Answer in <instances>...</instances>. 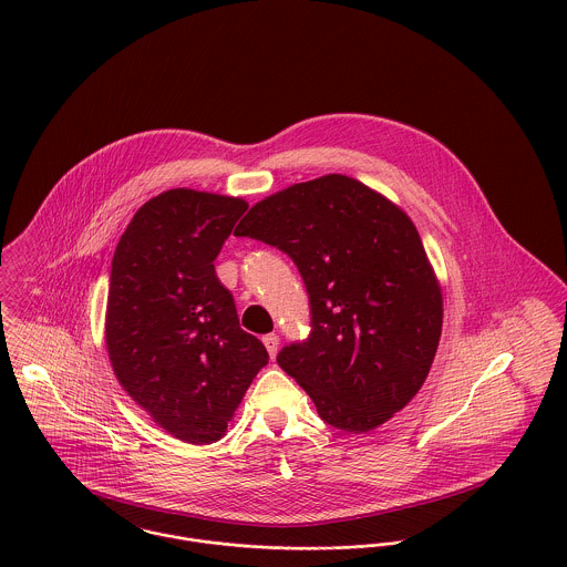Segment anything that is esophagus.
<instances>
[{
    "instance_id": "obj_1",
    "label": "esophagus",
    "mask_w": 567,
    "mask_h": 567,
    "mask_svg": "<svg viewBox=\"0 0 567 567\" xmlns=\"http://www.w3.org/2000/svg\"><path fill=\"white\" fill-rule=\"evenodd\" d=\"M264 347L268 349V355H270V358H275V355H277V351H279V336H277V333H268V336H264Z\"/></svg>"
}]
</instances>
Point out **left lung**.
<instances>
[{"mask_svg":"<svg viewBox=\"0 0 567 567\" xmlns=\"http://www.w3.org/2000/svg\"><path fill=\"white\" fill-rule=\"evenodd\" d=\"M234 234L288 252L306 281L310 338L284 347L277 362L324 423L362 434L419 393L443 295L402 207L351 176L324 174L255 203Z\"/></svg>","mask_w":567,"mask_h":567,"instance_id":"8db88e82","label":"left lung"}]
</instances>
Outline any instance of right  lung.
<instances>
[{"label":"right lung","instance_id":"obj_1","mask_svg":"<svg viewBox=\"0 0 567 567\" xmlns=\"http://www.w3.org/2000/svg\"><path fill=\"white\" fill-rule=\"evenodd\" d=\"M246 209L236 196L167 189L137 209L111 261L104 338L113 373L159 427L192 445L225 436L268 364L214 268Z\"/></svg>","mask_w":567,"mask_h":567}]
</instances>
